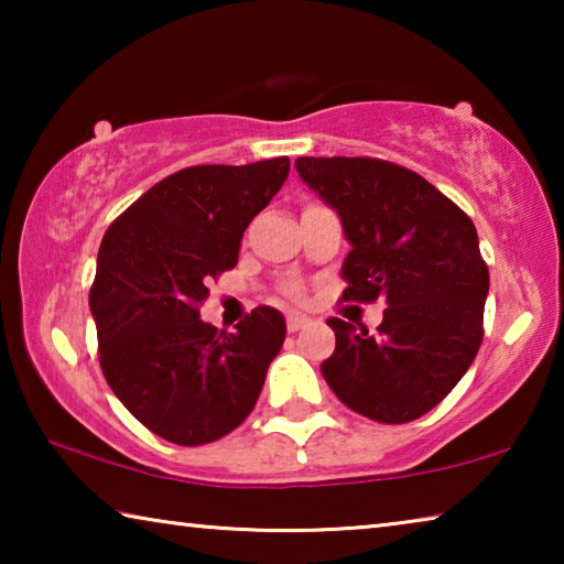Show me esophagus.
Listing matches in <instances>:
<instances>
[{
  "mask_svg": "<svg viewBox=\"0 0 564 564\" xmlns=\"http://www.w3.org/2000/svg\"><path fill=\"white\" fill-rule=\"evenodd\" d=\"M305 323H308V318L301 316V313H289V318H285V328L295 333V330H301Z\"/></svg>",
  "mask_w": 564,
  "mask_h": 564,
  "instance_id": "obj_1",
  "label": "esophagus"
}]
</instances>
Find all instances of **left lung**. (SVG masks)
Wrapping results in <instances>:
<instances>
[{
    "mask_svg": "<svg viewBox=\"0 0 564 564\" xmlns=\"http://www.w3.org/2000/svg\"><path fill=\"white\" fill-rule=\"evenodd\" d=\"M295 171L338 214L350 251L346 301L383 299L378 333L328 318L321 362L333 393L378 423L425 415L457 386L482 343L490 275L470 218L415 171L368 156H301Z\"/></svg>",
    "mask_w": 564,
    "mask_h": 564,
    "instance_id": "left-lung-1",
    "label": "left lung"
}]
</instances>
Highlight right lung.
I'll return each mask as SVG.
<instances>
[{
  "label": "right lung",
  "instance_id": "right-lung-1",
  "mask_svg": "<svg viewBox=\"0 0 564 564\" xmlns=\"http://www.w3.org/2000/svg\"><path fill=\"white\" fill-rule=\"evenodd\" d=\"M289 171V156L181 169L104 234L89 291L104 378L169 443H214L241 425L283 346L285 321L269 305L236 333L202 321L198 305L208 281L234 269L243 231Z\"/></svg>",
  "mask_w": 564,
  "mask_h": 564
}]
</instances>
